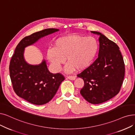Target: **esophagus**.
<instances>
[{
  "label": "esophagus",
  "mask_w": 135,
  "mask_h": 135,
  "mask_svg": "<svg viewBox=\"0 0 135 135\" xmlns=\"http://www.w3.org/2000/svg\"><path fill=\"white\" fill-rule=\"evenodd\" d=\"M67 78L70 80H74L75 79V76H74V75H69V76H67Z\"/></svg>",
  "instance_id": "34e87169"
}]
</instances>
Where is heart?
I'll list each match as a JSON object with an SVG mask.
<instances>
[{
	"mask_svg": "<svg viewBox=\"0 0 135 135\" xmlns=\"http://www.w3.org/2000/svg\"><path fill=\"white\" fill-rule=\"evenodd\" d=\"M98 50V43L93 37L69 36L56 40L54 48L47 51V58L55 71L58 72L66 58V71L71 72L75 68L84 69L88 67Z\"/></svg>",
	"mask_w": 135,
	"mask_h": 135,
	"instance_id": "b5f03b06",
	"label": "heart"
}]
</instances>
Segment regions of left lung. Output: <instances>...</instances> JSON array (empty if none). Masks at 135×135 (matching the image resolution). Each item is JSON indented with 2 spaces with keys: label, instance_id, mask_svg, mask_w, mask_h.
<instances>
[{
  "label": "left lung",
  "instance_id": "8db88e82",
  "mask_svg": "<svg viewBox=\"0 0 135 135\" xmlns=\"http://www.w3.org/2000/svg\"><path fill=\"white\" fill-rule=\"evenodd\" d=\"M98 57L91 64L77 74L84 85L80 94L93 104L107 102L119 93L125 76V63L119 46L100 32Z\"/></svg>",
  "mask_w": 135,
  "mask_h": 135
}]
</instances>
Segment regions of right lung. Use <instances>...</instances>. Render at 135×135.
Here are the masks:
<instances>
[{"mask_svg":"<svg viewBox=\"0 0 135 135\" xmlns=\"http://www.w3.org/2000/svg\"><path fill=\"white\" fill-rule=\"evenodd\" d=\"M57 28H46L22 38L17 45L10 60V77L16 94L35 105H43L54 98L64 77L61 73H50L45 60L39 65H30L24 58V49L55 32Z\"/></svg>","mask_w":135,"mask_h":135,"instance_id":"right-lung-1","label":"right lung"}]
</instances>
